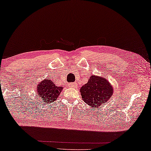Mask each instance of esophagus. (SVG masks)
<instances>
[{
  "label": "esophagus",
  "instance_id": "esophagus-1",
  "mask_svg": "<svg viewBox=\"0 0 151 151\" xmlns=\"http://www.w3.org/2000/svg\"><path fill=\"white\" fill-rule=\"evenodd\" d=\"M69 86L73 88H77V83L76 82H73V83H71L69 84Z\"/></svg>",
  "mask_w": 151,
  "mask_h": 151
}]
</instances>
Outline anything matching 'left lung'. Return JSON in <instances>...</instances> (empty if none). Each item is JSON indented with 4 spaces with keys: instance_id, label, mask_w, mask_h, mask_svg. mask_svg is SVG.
<instances>
[{
    "instance_id": "8db88e82",
    "label": "left lung",
    "mask_w": 151,
    "mask_h": 151,
    "mask_svg": "<svg viewBox=\"0 0 151 151\" xmlns=\"http://www.w3.org/2000/svg\"><path fill=\"white\" fill-rule=\"evenodd\" d=\"M80 91L86 104L97 108L110 100L114 90L106 78L93 75L80 88Z\"/></svg>"
}]
</instances>
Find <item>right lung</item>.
Returning <instances> with one entry per match:
<instances>
[{
    "mask_svg": "<svg viewBox=\"0 0 151 151\" xmlns=\"http://www.w3.org/2000/svg\"><path fill=\"white\" fill-rule=\"evenodd\" d=\"M63 87L55 86L52 80L50 79H45L39 82L36 87L37 95L40 102H43V104H51L56 100L60 94Z\"/></svg>",
    "mask_w": 151,
    "mask_h": 151,
    "instance_id": "add662e5",
    "label": "right lung"
}]
</instances>
